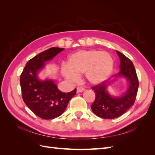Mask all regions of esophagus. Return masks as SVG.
Masks as SVG:
<instances>
[{"label":"esophagus","mask_w":155,"mask_h":155,"mask_svg":"<svg viewBox=\"0 0 155 155\" xmlns=\"http://www.w3.org/2000/svg\"><path fill=\"white\" fill-rule=\"evenodd\" d=\"M84 91H85V88H84L83 87H79L77 88V92L79 93V92H83Z\"/></svg>","instance_id":"34e87169"}]
</instances>
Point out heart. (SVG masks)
Instances as JSON below:
<instances>
[{
  "instance_id": "obj_1",
  "label": "heart",
  "mask_w": 155,
  "mask_h": 155,
  "mask_svg": "<svg viewBox=\"0 0 155 155\" xmlns=\"http://www.w3.org/2000/svg\"><path fill=\"white\" fill-rule=\"evenodd\" d=\"M113 67V59L107 51L81 50L69 56L67 64H62L61 72L71 82L77 81L79 75L83 74L88 83L96 85L110 76Z\"/></svg>"
}]
</instances>
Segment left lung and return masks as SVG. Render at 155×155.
Masks as SVG:
<instances>
[{
    "instance_id": "1",
    "label": "left lung",
    "mask_w": 155,
    "mask_h": 155,
    "mask_svg": "<svg viewBox=\"0 0 155 155\" xmlns=\"http://www.w3.org/2000/svg\"><path fill=\"white\" fill-rule=\"evenodd\" d=\"M120 59V71L114 76L124 77L129 82L127 90L120 97H113L107 91L109 83L102 82L92 87L96 99L91 105L92 112L104 119H113L123 115L132 107L137 97L139 86L138 79L133 62L125 55L116 51Z\"/></svg>"
}]
</instances>
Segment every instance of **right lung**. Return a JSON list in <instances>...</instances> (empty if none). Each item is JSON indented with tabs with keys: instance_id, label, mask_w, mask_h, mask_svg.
Listing matches in <instances>:
<instances>
[{
	"instance_id": "right-lung-1",
	"label": "right lung",
	"mask_w": 155,
	"mask_h": 155,
	"mask_svg": "<svg viewBox=\"0 0 155 155\" xmlns=\"http://www.w3.org/2000/svg\"><path fill=\"white\" fill-rule=\"evenodd\" d=\"M64 48L53 47L35 55L29 60L20 77L22 97L27 107L45 120L57 118L67 108L70 100L76 94V88L64 93L60 91L52 79L41 81L37 74Z\"/></svg>"
}]
</instances>
